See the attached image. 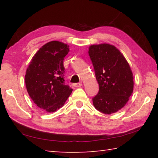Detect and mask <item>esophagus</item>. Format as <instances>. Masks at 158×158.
I'll return each instance as SVG.
<instances>
[{
    "instance_id": "1",
    "label": "esophagus",
    "mask_w": 158,
    "mask_h": 158,
    "mask_svg": "<svg viewBox=\"0 0 158 158\" xmlns=\"http://www.w3.org/2000/svg\"><path fill=\"white\" fill-rule=\"evenodd\" d=\"M73 85L74 87L78 88V87H81L82 85V84H81V83H77V84H74Z\"/></svg>"
}]
</instances>
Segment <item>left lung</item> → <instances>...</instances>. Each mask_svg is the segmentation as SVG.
Instances as JSON below:
<instances>
[{
  "instance_id": "obj_1",
  "label": "left lung",
  "mask_w": 158,
  "mask_h": 158,
  "mask_svg": "<svg viewBox=\"0 0 158 158\" xmlns=\"http://www.w3.org/2000/svg\"><path fill=\"white\" fill-rule=\"evenodd\" d=\"M89 49L100 87L93 98V105L102 113H116L126 105L133 93V74L129 63L114 45L93 44Z\"/></svg>"
}]
</instances>
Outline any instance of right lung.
I'll return each mask as SVG.
<instances>
[{
  "label": "right lung",
  "mask_w": 158,
  "mask_h": 158,
  "mask_svg": "<svg viewBox=\"0 0 158 158\" xmlns=\"http://www.w3.org/2000/svg\"><path fill=\"white\" fill-rule=\"evenodd\" d=\"M69 45L51 41L32 58L26 69L25 83L33 102L47 112H54L64 105L73 89L64 84L63 60Z\"/></svg>",
  "instance_id": "add662e5"
}]
</instances>
